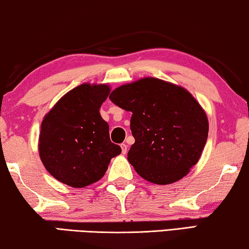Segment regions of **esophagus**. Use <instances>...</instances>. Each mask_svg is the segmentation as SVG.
Masks as SVG:
<instances>
[{
  "label": "esophagus",
  "instance_id": "obj_1",
  "mask_svg": "<svg viewBox=\"0 0 249 249\" xmlns=\"http://www.w3.org/2000/svg\"><path fill=\"white\" fill-rule=\"evenodd\" d=\"M120 147H121V151H122V154H125V153H127L128 147H127V145H125V143H121Z\"/></svg>",
  "mask_w": 249,
  "mask_h": 249
}]
</instances>
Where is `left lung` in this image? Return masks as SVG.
I'll return each instance as SVG.
<instances>
[{
	"instance_id": "1",
	"label": "left lung",
	"mask_w": 249,
	"mask_h": 249,
	"mask_svg": "<svg viewBox=\"0 0 249 249\" xmlns=\"http://www.w3.org/2000/svg\"><path fill=\"white\" fill-rule=\"evenodd\" d=\"M109 99L132 112L135 143L128 160L146 181L171 184L184 178L200 160L209 122L202 107L184 88L143 77L119 86Z\"/></svg>"
}]
</instances>
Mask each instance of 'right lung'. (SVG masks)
<instances>
[{
    "label": "right lung",
    "instance_id": "add662e5",
    "mask_svg": "<svg viewBox=\"0 0 249 249\" xmlns=\"http://www.w3.org/2000/svg\"><path fill=\"white\" fill-rule=\"evenodd\" d=\"M107 84L78 85L66 93L41 122L39 155L59 182L84 187L106 174L121 148L111 142L109 124L100 107L110 93Z\"/></svg>",
    "mask_w": 249,
    "mask_h": 249
}]
</instances>
